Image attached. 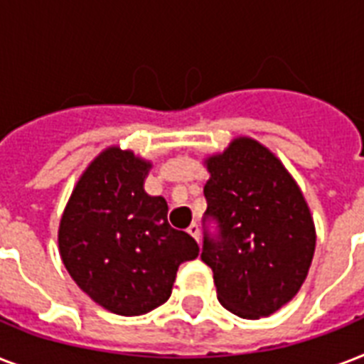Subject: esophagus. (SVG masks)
<instances>
[{
	"label": "esophagus",
	"mask_w": 364,
	"mask_h": 364,
	"mask_svg": "<svg viewBox=\"0 0 364 364\" xmlns=\"http://www.w3.org/2000/svg\"><path fill=\"white\" fill-rule=\"evenodd\" d=\"M187 232L191 234V236H193V238L196 240V242H200V227H198V225H196V223H191V225H188Z\"/></svg>",
	"instance_id": "obj_1"
}]
</instances>
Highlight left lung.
Instances as JSON below:
<instances>
[{
  "label": "left lung",
  "instance_id": "1",
  "mask_svg": "<svg viewBox=\"0 0 364 364\" xmlns=\"http://www.w3.org/2000/svg\"><path fill=\"white\" fill-rule=\"evenodd\" d=\"M205 217L219 236H204L202 260L213 270L217 299L243 319L272 316L294 299L316 251V225L283 162L253 137L240 136L204 160Z\"/></svg>",
  "mask_w": 364,
  "mask_h": 364
}]
</instances>
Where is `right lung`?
<instances>
[{
  "label": "right lung",
  "mask_w": 364,
  "mask_h": 364,
  "mask_svg": "<svg viewBox=\"0 0 364 364\" xmlns=\"http://www.w3.org/2000/svg\"><path fill=\"white\" fill-rule=\"evenodd\" d=\"M151 162L107 147L82 171L60 219L58 249L73 282L117 316H143L170 299L177 268L198 243L168 223L162 196L145 193Z\"/></svg>",
  "instance_id": "add662e5"
}]
</instances>
